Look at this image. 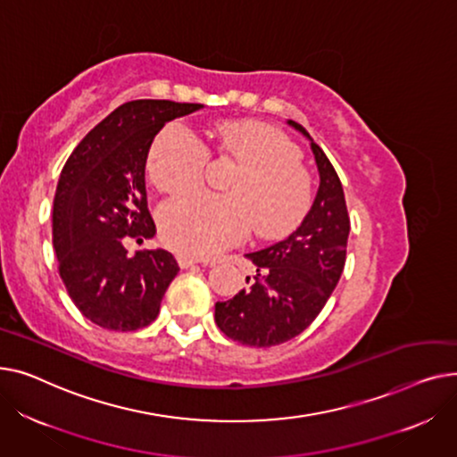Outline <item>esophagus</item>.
<instances>
[{"instance_id":"obj_1","label":"esophagus","mask_w":457,"mask_h":457,"mask_svg":"<svg viewBox=\"0 0 457 457\" xmlns=\"http://www.w3.org/2000/svg\"><path fill=\"white\" fill-rule=\"evenodd\" d=\"M177 262H179V265H180V270H187V267H192V265L199 263V260L194 258V256H190V254H179V256H177Z\"/></svg>"}]
</instances>
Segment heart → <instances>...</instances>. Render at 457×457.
Wrapping results in <instances>:
<instances>
[{
  "instance_id": "b5f03b06",
  "label": "heart",
  "mask_w": 457,
  "mask_h": 457,
  "mask_svg": "<svg viewBox=\"0 0 457 457\" xmlns=\"http://www.w3.org/2000/svg\"><path fill=\"white\" fill-rule=\"evenodd\" d=\"M218 151L232 156L241 171L228 195L194 192L166 203L160 230L166 244L184 254L216 256L245 239L249 230L277 239L301 225L310 208V180L299 151L278 129L260 121H227L218 127ZM208 151L180 121L156 134L147 158L153 184L162 192H182L201 182Z\"/></svg>"
}]
</instances>
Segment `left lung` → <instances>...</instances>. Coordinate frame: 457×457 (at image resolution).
I'll use <instances>...</instances> for the list:
<instances>
[{
	"instance_id": "obj_1",
	"label": "left lung",
	"mask_w": 457,
	"mask_h": 457,
	"mask_svg": "<svg viewBox=\"0 0 457 457\" xmlns=\"http://www.w3.org/2000/svg\"><path fill=\"white\" fill-rule=\"evenodd\" d=\"M287 125L310 140L319 187L301 227L278 244L245 254L256 275L249 287L216 303L221 332L249 346H273L304 332L327 304L345 267L351 232L341 180L330 160L297 121Z\"/></svg>"
}]
</instances>
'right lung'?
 <instances>
[{
	"mask_svg": "<svg viewBox=\"0 0 457 457\" xmlns=\"http://www.w3.org/2000/svg\"><path fill=\"white\" fill-rule=\"evenodd\" d=\"M199 103L129 101L83 138L61 173L53 201V247L70 299L106 330L151 325L179 263L164 249L127 254L123 241L156 234L147 208L145 164L168 121Z\"/></svg>",
	"mask_w": 457,
	"mask_h": 457,
	"instance_id": "add662e5",
	"label": "right lung"
}]
</instances>
